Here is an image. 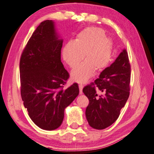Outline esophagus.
Listing matches in <instances>:
<instances>
[{"label": "esophagus", "mask_w": 154, "mask_h": 154, "mask_svg": "<svg viewBox=\"0 0 154 154\" xmlns=\"http://www.w3.org/2000/svg\"><path fill=\"white\" fill-rule=\"evenodd\" d=\"M79 93L80 94H82V89H83V88H84V86H83V85L79 84Z\"/></svg>", "instance_id": "34e87169"}]
</instances>
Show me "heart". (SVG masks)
I'll use <instances>...</instances> for the list:
<instances>
[{
	"mask_svg": "<svg viewBox=\"0 0 154 154\" xmlns=\"http://www.w3.org/2000/svg\"><path fill=\"white\" fill-rule=\"evenodd\" d=\"M103 29L88 27L70 41L62 50L63 59L70 68H75L82 62L84 55L86 62L73 70L71 78L78 83L86 82L94 72H100L108 64L111 57L112 42L105 36Z\"/></svg>",
	"mask_w": 154,
	"mask_h": 154,
	"instance_id": "1",
	"label": "heart"
}]
</instances>
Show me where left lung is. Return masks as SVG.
<instances>
[{
	"label": "left lung",
	"instance_id": "8db88e82",
	"mask_svg": "<svg viewBox=\"0 0 154 154\" xmlns=\"http://www.w3.org/2000/svg\"><path fill=\"white\" fill-rule=\"evenodd\" d=\"M130 78L131 66L124 49L110 66L101 72L99 78L83 88L89 100L86 116L92 128L103 130L117 120L130 96ZM97 90L102 94L98 95Z\"/></svg>",
	"mask_w": 154,
	"mask_h": 154
}]
</instances>
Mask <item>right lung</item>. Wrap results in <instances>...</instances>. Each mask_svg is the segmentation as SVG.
Listing matches in <instances>:
<instances>
[{
    "label": "right lung",
    "mask_w": 154,
    "mask_h": 154,
    "mask_svg": "<svg viewBox=\"0 0 154 154\" xmlns=\"http://www.w3.org/2000/svg\"><path fill=\"white\" fill-rule=\"evenodd\" d=\"M62 43L55 33L54 23L45 20L33 33L20 60L24 108L33 123L45 130L59 128L65 108L79 92L77 83L64 89L69 74L61 62Z\"/></svg>",
    "instance_id": "right-lung-1"
}]
</instances>
